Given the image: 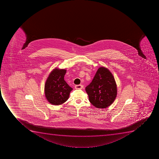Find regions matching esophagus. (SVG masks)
Returning <instances> with one entry per match:
<instances>
[{"label": "esophagus", "instance_id": "1", "mask_svg": "<svg viewBox=\"0 0 159 159\" xmlns=\"http://www.w3.org/2000/svg\"><path fill=\"white\" fill-rule=\"evenodd\" d=\"M84 87V86L82 84H78L75 86V88L76 89H81Z\"/></svg>", "mask_w": 159, "mask_h": 159}]
</instances>
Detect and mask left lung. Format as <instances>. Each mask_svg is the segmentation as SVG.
Returning a JSON list of instances; mask_svg holds the SVG:
<instances>
[{
    "mask_svg": "<svg viewBox=\"0 0 159 159\" xmlns=\"http://www.w3.org/2000/svg\"><path fill=\"white\" fill-rule=\"evenodd\" d=\"M89 100L97 108H106L113 103L117 95L114 77L107 69L99 67L92 82L86 87Z\"/></svg>",
    "mask_w": 159,
    "mask_h": 159,
    "instance_id": "8db88e82",
    "label": "left lung"
}]
</instances>
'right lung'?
Masks as SVG:
<instances>
[{
	"instance_id": "add662e5",
	"label": "right lung",
	"mask_w": 159,
	"mask_h": 159,
	"mask_svg": "<svg viewBox=\"0 0 159 159\" xmlns=\"http://www.w3.org/2000/svg\"><path fill=\"white\" fill-rule=\"evenodd\" d=\"M66 70L55 69L49 75L45 85V96L52 104H62L67 101L72 88L64 79Z\"/></svg>"
}]
</instances>
